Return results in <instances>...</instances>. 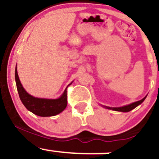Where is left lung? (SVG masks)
Segmentation results:
<instances>
[{
  "label": "left lung",
  "mask_w": 159,
  "mask_h": 159,
  "mask_svg": "<svg viewBox=\"0 0 159 159\" xmlns=\"http://www.w3.org/2000/svg\"><path fill=\"white\" fill-rule=\"evenodd\" d=\"M145 97L143 99H142V100L139 101V102H134V103L132 104H130L129 105H126V106H123V107H120V108H110V107H106L107 108H108V109H112V110H115V111H122V112H128V111H130L131 110L134 109V108H136V107L138 106V105H139L140 104H142V102H144V100L145 99Z\"/></svg>",
  "instance_id": "8db88e82"
}]
</instances>
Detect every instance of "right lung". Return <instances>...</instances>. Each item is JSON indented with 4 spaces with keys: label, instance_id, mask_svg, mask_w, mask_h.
I'll use <instances>...</instances> for the list:
<instances>
[{
    "label": "right lung",
    "instance_id": "1",
    "mask_svg": "<svg viewBox=\"0 0 159 159\" xmlns=\"http://www.w3.org/2000/svg\"><path fill=\"white\" fill-rule=\"evenodd\" d=\"M15 81L20 101L25 108L34 115L41 117L54 116L63 111L66 108L68 104L67 89L64 91L63 94L57 99L38 98L30 95L24 89L19 80L17 67L15 68ZM70 84H71V83ZM70 84H68V86Z\"/></svg>",
    "mask_w": 159,
    "mask_h": 159
}]
</instances>
